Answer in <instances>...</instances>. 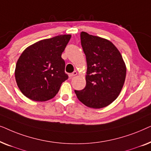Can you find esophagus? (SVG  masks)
Returning <instances> with one entry per match:
<instances>
[{
  "instance_id": "1",
  "label": "esophagus",
  "mask_w": 151,
  "mask_h": 151,
  "mask_svg": "<svg viewBox=\"0 0 151 151\" xmlns=\"http://www.w3.org/2000/svg\"><path fill=\"white\" fill-rule=\"evenodd\" d=\"M76 75H77V72H76V71H73V73L69 74V77L70 78H72L73 77H74V76H76Z\"/></svg>"
}]
</instances>
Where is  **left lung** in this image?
<instances>
[{
    "instance_id": "left-lung-1",
    "label": "left lung",
    "mask_w": 151,
    "mask_h": 151,
    "mask_svg": "<svg viewBox=\"0 0 151 151\" xmlns=\"http://www.w3.org/2000/svg\"><path fill=\"white\" fill-rule=\"evenodd\" d=\"M81 45L86 55V86L75 90L86 106L101 109L111 104L120 93L127 69L122 56L111 41L86 32L80 33Z\"/></svg>"
}]
</instances>
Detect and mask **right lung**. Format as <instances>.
Wrapping results in <instances>:
<instances>
[{
  "label": "right lung",
  "instance_id": "add662e5",
  "mask_svg": "<svg viewBox=\"0 0 151 151\" xmlns=\"http://www.w3.org/2000/svg\"><path fill=\"white\" fill-rule=\"evenodd\" d=\"M71 35H60L28 47L18 58L15 69L17 85L27 98L44 102L55 97L69 76L62 53Z\"/></svg>",
  "mask_w": 151,
  "mask_h": 151
}]
</instances>
